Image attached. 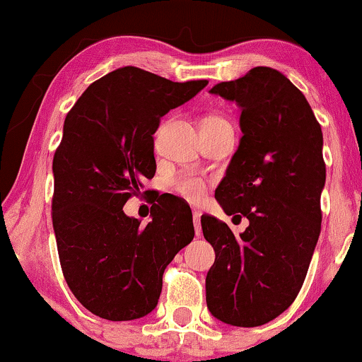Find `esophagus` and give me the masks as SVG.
I'll return each mask as SVG.
<instances>
[{"label": "esophagus", "mask_w": 362, "mask_h": 362, "mask_svg": "<svg viewBox=\"0 0 362 362\" xmlns=\"http://www.w3.org/2000/svg\"><path fill=\"white\" fill-rule=\"evenodd\" d=\"M192 218H194V226H195V235H201V211L194 209L192 213Z\"/></svg>", "instance_id": "1"}]
</instances>
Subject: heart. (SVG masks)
Returning a JSON list of instances; mask_svg holds the SVG:
<instances>
[{
	"mask_svg": "<svg viewBox=\"0 0 362 362\" xmlns=\"http://www.w3.org/2000/svg\"><path fill=\"white\" fill-rule=\"evenodd\" d=\"M173 189L189 202H199L206 194V184L199 177H184L173 182Z\"/></svg>",
	"mask_w": 362,
	"mask_h": 362,
	"instance_id": "heart-1",
	"label": "heart"
}]
</instances>
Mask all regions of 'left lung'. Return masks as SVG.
<instances>
[{"label": "left lung", "mask_w": 362, "mask_h": 362, "mask_svg": "<svg viewBox=\"0 0 362 362\" xmlns=\"http://www.w3.org/2000/svg\"><path fill=\"white\" fill-rule=\"evenodd\" d=\"M209 93L242 109L243 136L214 195L224 213L250 224L235 236L214 216L201 218L216 253L206 277L207 308L228 325L259 327L296 300L317 247L322 127L305 95L277 69L259 66Z\"/></svg>", "instance_id": "1"}]
</instances>
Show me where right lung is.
<instances>
[{
    "label": "right lung",
    "instance_id": "obj_1",
    "mask_svg": "<svg viewBox=\"0 0 362 362\" xmlns=\"http://www.w3.org/2000/svg\"><path fill=\"white\" fill-rule=\"evenodd\" d=\"M206 85L126 66L91 83L66 115L52 161V226L64 279L97 317L151 313L165 269L192 242V211L178 199L158 201L146 226L122 207L155 177L160 119Z\"/></svg>",
    "mask_w": 362,
    "mask_h": 362
}]
</instances>
